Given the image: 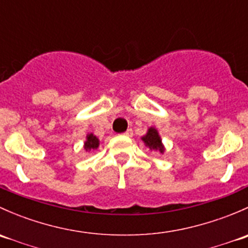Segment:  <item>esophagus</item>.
Listing matches in <instances>:
<instances>
[{
    "label": "esophagus",
    "instance_id": "34e87169",
    "mask_svg": "<svg viewBox=\"0 0 248 248\" xmlns=\"http://www.w3.org/2000/svg\"><path fill=\"white\" fill-rule=\"evenodd\" d=\"M124 136H127V137H132L133 136V131H132V128H129V129H127L126 132H124Z\"/></svg>",
    "mask_w": 248,
    "mask_h": 248
}]
</instances>
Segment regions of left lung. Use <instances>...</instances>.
Listing matches in <instances>:
<instances>
[{
  "label": "left lung",
  "mask_w": 248,
  "mask_h": 248,
  "mask_svg": "<svg viewBox=\"0 0 248 248\" xmlns=\"http://www.w3.org/2000/svg\"><path fill=\"white\" fill-rule=\"evenodd\" d=\"M141 140L144 141L145 146L149 147L150 150H154V151H158L161 152V154H164V146L163 144H162V139L155 127H150V128L147 129V133L142 137Z\"/></svg>",
  "instance_id": "1"
}]
</instances>
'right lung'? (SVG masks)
Here are the masks:
<instances>
[{"mask_svg": "<svg viewBox=\"0 0 248 248\" xmlns=\"http://www.w3.org/2000/svg\"><path fill=\"white\" fill-rule=\"evenodd\" d=\"M99 146V140L96 136H93L92 133L87 134L86 141L84 144V149L86 151H91V150H96Z\"/></svg>", "mask_w": 248, "mask_h": 248, "instance_id": "right-lung-1", "label": "right lung"}]
</instances>
